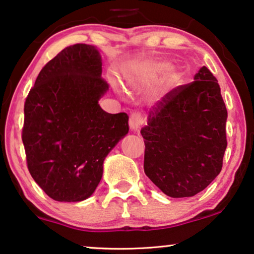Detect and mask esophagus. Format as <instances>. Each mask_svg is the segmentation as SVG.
<instances>
[{
    "label": "esophagus",
    "instance_id": "obj_1",
    "mask_svg": "<svg viewBox=\"0 0 254 254\" xmlns=\"http://www.w3.org/2000/svg\"><path fill=\"white\" fill-rule=\"evenodd\" d=\"M144 123V118L140 112H134L129 117V127L131 130H138Z\"/></svg>",
    "mask_w": 254,
    "mask_h": 254
}]
</instances>
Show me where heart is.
I'll return each instance as SVG.
<instances>
[{"label":"heart","mask_w":254,"mask_h":254,"mask_svg":"<svg viewBox=\"0 0 254 254\" xmlns=\"http://www.w3.org/2000/svg\"><path fill=\"white\" fill-rule=\"evenodd\" d=\"M165 68H166V64H163V62H159V64H156L154 65V71L159 72ZM182 77H183L182 71H180L179 69L170 68L169 70L165 72L164 79H163V84H164L166 89L173 88V86H176L180 81H182Z\"/></svg>","instance_id":"b5f03b06"}]
</instances>
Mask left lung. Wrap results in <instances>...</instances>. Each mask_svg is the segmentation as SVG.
I'll list each match as a JSON object with an SVG mask.
<instances>
[{
	"label": "left lung",
	"instance_id": "1",
	"mask_svg": "<svg viewBox=\"0 0 254 254\" xmlns=\"http://www.w3.org/2000/svg\"><path fill=\"white\" fill-rule=\"evenodd\" d=\"M228 111L215 76L200 68L189 84L166 93L141 129L144 172L171 197L193 196L221 172Z\"/></svg>",
	"mask_w": 254,
	"mask_h": 254
}]
</instances>
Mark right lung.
Here are the masks:
<instances>
[{"instance_id":"obj_1","label":"right lung","mask_w":254,"mask_h":254,"mask_svg":"<svg viewBox=\"0 0 254 254\" xmlns=\"http://www.w3.org/2000/svg\"><path fill=\"white\" fill-rule=\"evenodd\" d=\"M107 90L99 52L76 44L44 65L26 97L22 140L27 169L55 201L88 199L102 179L104 159L129 130L126 113L99 106Z\"/></svg>"}]
</instances>
